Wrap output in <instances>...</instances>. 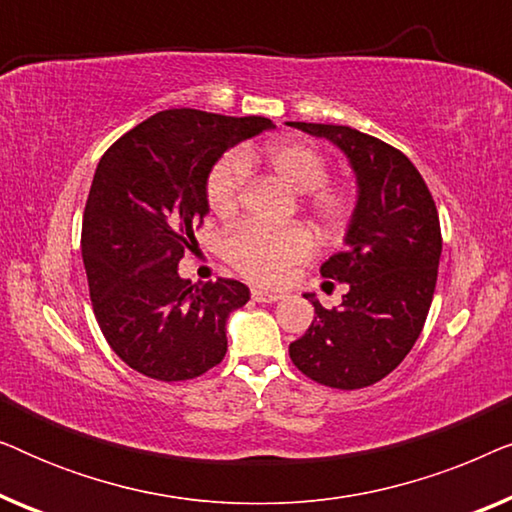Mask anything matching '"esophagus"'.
Masks as SVG:
<instances>
[{"label":"esophagus","mask_w":512,"mask_h":512,"mask_svg":"<svg viewBox=\"0 0 512 512\" xmlns=\"http://www.w3.org/2000/svg\"><path fill=\"white\" fill-rule=\"evenodd\" d=\"M251 298H254L256 303H277V300H282V293H275V291L261 289V286H254V289H251Z\"/></svg>","instance_id":"obj_1"}]
</instances>
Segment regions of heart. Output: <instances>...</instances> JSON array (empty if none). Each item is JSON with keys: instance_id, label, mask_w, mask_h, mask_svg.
Returning <instances> with one entry per match:
<instances>
[{"instance_id": "obj_1", "label": "heart", "mask_w": 512, "mask_h": 512, "mask_svg": "<svg viewBox=\"0 0 512 512\" xmlns=\"http://www.w3.org/2000/svg\"><path fill=\"white\" fill-rule=\"evenodd\" d=\"M258 153H230L214 165L207 179V205L216 216L228 219L237 212L244 181ZM268 170L284 181L293 193L305 196V207L324 230H340L352 219L356 195L345 186H326L328 163L312 144L300 139H279L263 151ZM314 251V237L303 226L263 228L244 223L226 244L228 261L244 277L261 284H282L291 270Z\"/></svg>"}]
</instances>
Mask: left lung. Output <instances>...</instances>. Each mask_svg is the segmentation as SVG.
<instances>
[{"label": "left lung", "instance_id": "8db88e82", "mask_svg": "<svg viewBox=\"0 0 512 512\" xmlns=\"http://www.w3.org/2000/svg\"><path fill=\"white\" fill-rule=\"evenodd\" d=\"M286 125L338 146L359 188L347 247L321 265V277L349 291L333 310L305 293L317 317L289 345L291 361L326 387H370L408 356L429 314L443 251L436 202L408 156L382 139L349 125Z\"/></svg>", "mask_w": 512, "mask_h": 512}]
</instances>
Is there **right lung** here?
I'll return each mask as SVG.
<instances>
[{
    "mask_svg": "<svg viewBox=\"0 0 512 512\" xmlns=\"http://www.w3.org/2000/svg\"><path fill=\"white\" fill-rule=\"evenodd\" d=\"M263 116L167 109L114 142L83 212L90 300L109 347L151 380H193L223 361L226 321L247 305L237 279L191 284L179 261L198 247L207 179L223 153L272 130Z\"/></svg>",
    "mask_w": 512,
    "mask_h": 512,
    "instance_id": "add662e5",
    "label": "right lung"
}]
</instances>
